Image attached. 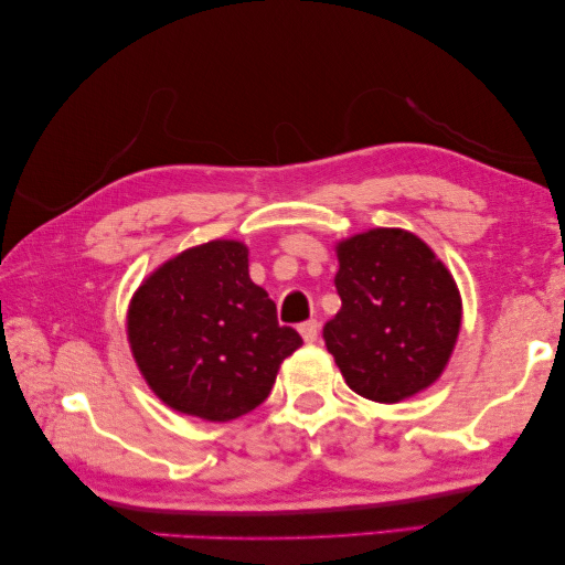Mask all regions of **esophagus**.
<instances>
[{"label": "esophagus", "instance_id": "34e87169", "mask_svg": "<svg viewBox=\"0 0 565 565\" xmlns=\"http://www.w3.org/2000/svg\"><path fill=\"white\" fill-rule=\"evenodd\" d=\"M298 331L302 335V341L316 343L318 341V333H320V323H318V320H306V323H300Z\"/></svg>", "mask_w": 565, "mask_h": 565}]
</instances>
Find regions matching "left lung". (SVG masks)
I'll list each match as a JSON object with an SVG mask.
<instances>
[{"mask_svg":"<svg viewBox=\"0 0 565 565\" xmlns=\"http://www.w3.org/2000/svg\"><path fill=\"white\" fill-rule=\"evenodd\" d=\"M341 310L323 328L345 384L379 404L429 388L447 369L462 326L452 273L427 242L376 227L335 242Z\"/></svg>","mask_w":565,"mask_h":565,"instance_id":"1","label":"left lung"}]
</instances>
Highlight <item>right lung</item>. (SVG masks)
Returning <instances> with one entry per match:
<instances>
[{
  "mask_svg": "<svg viewBox=\"0 0 565 565\" xmlns=\"http://www.w3.org/2000/svg\"><path fill=\"white\" fill-rule=\"evenodd\" d=\"M237 239L189 247L134 292L128 345L151 392L173 412L230 422L273 392L280 363L302 345L277 323L275 302L249 280Z\"/></svg>",
  "mask_w": 565,
  "mask_h": 565,
  "instance_id": "add662e5",
  "label": "right lung"
}]
</instances>
